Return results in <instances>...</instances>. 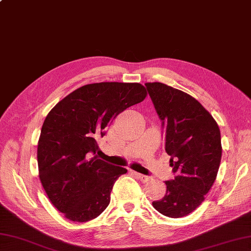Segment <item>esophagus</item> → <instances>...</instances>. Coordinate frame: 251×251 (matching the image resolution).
Listing matches in <instances>:
<instances>
[{
    "mask_svg": "<svg viewBox=\"0 0 251 251\" xmlns=\"http://www.w3.org/2000/svg\"><path fill=\"white\" fill-rule=\"evenodd\" d=\"M135 174L136 176H138V178L141 180L142 183H147V182H149V180L151 179V177L150 176H143V174H140V173H137V172H135Z\"/></svg>",
    "mask_w": 251,
    "mask_h": 251,
    "instance_id": "esophagus-1",
    "label": "esophagus"
}]
</instances>
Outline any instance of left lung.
Segmentation results:
<instances>
[{"label":"left lung","instance_id":"obj_1","mask_svg":"<svg viewBox=\"0 0 251 251\" xmlns=\"http://www.w3.org/2000/svg\"><path fill=\"white\" fill-rule=\"evenodd\" d=\"M145 86L165 126V150L176 173L166 182L165 197L153 206L167 217H184L204 201L216 179L223 153L219 127L187 93L160 82Z\"/></svg>","mask_w":251,"mask_h":251}]
</instances>
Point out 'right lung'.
<instances>
[{"label":"right lung","instance_id":"1","mask_svg":"<svg viewBox=\"0 0 251 251\" xmlns=\"http://www.w3.org/2000/svg\"><path fill=\"white\" fill-rule=\"evenodd\" d=\"M140 83L86 84L57 102L47 115L37 145L38 176L64 217L85 223L110 203L113 184L127 170L97 156V139L119 113L147 97Z\"/></svg>","mask_w":251,"mask_h":251}]
</instances>
